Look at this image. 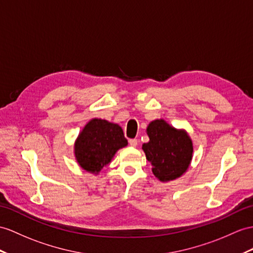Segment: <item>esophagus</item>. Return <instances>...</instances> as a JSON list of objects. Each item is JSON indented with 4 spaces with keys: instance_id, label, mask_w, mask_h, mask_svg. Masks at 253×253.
I'll return each instance as SVG.
<instances>
[{
    "instance_id": "1",
    "label": "esophagus",
    "mask_w": 253,
    "mask_h": 253,
    "mask_svg": "<svg viewBox=\"0 0 253 253\" xmlns=\"http://www.w3.org/2000/svg\"><path fill=\"white\" fill-rule=\"evenodd\" d=\"M128 144H130L131 147H136L137 144H138V141H137L136 138H131V139H128Z\"/></svg>"
}]
</instances>
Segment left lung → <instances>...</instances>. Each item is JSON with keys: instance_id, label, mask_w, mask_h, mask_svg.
Instances as JSON below:
<instances>
[{"instance_id": "1", "label": "left lung", "mask_w": 253, "mask_h": 253, "mask_svg": "<svg viewBox=\"0 0 253 253\" xmlns=\"http://www.w3.org/2000/svg\"><path fill=\"white\" fill-rule=\"evenodd\" d=\"M149 143L143 145L152 173L161 181L174 180L189 168L192 141L184 131H178L164 120L152 121L147 127Z\"/></svg>"}]
</instances>
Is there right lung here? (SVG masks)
<instances>
[{"label":"right lung","mask_w":253,"mask_h":253,"mask_svg":"<svg viewBox=\"0 0 253 253\" xmlns=\"http://www.w3.org/2000/svg\"><path fill=\"white\" fill-rule=\"evenodd\" d=\"M126 145L121 126L106 120L92 119L76 140L75 157L84 170L97 174L117 150Z\"/></svg>","instance_id":"obj_1"}]
</instances>
